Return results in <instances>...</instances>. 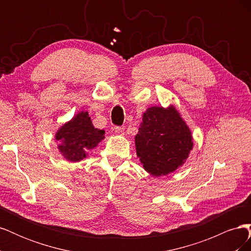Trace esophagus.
Here are the masks:
<instances>
[{
	"mask_svg": "<svg viewBox=\"0 0 251 251\" xmlns=\"http://www.w3.org/2000/svg\"><path fill=\"white\" fill-rule=\"evenodd\" d=\"M125 126H115L114 127V132H115L117 135H125Z\"/></svg>",
	"mask_w": 251,
	"mask_h": 251,
	"instance_id": "obj_1",
	"label": "esophagus"
}]
</instances>
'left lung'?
<instances>
[{"instance_id":"left-lung-1","label":"left lung","mask_w":251,"mask_h":251,"mask_svg":"<svg viewBox=\"0 0 251 251\" xmlns=\"http://www.w3.org/2000/svg\"><path fill=\"white\" fill-rule=\"evenodd\" d=\"M135 144L144 170L158 177L173 173L185 162L193 149V138L174 107H151L143 114Z\"/></svg>"}]
</instances>
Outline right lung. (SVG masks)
I'll list each match as a JSON object with an SVG mask.
<instances>
[{
  "instance_id": "add662e5",
  "label": "right lung",
  "mask_w": 251,
  "mask_h": 251,
  "mask_svg": "<svg viewBox=\"0 0 251 251\" xmlns=\"http://www.w3.org/2000/svg\"><path fill=\"white\" fill-rule=\"evenodd\" d=\"M55 138L67 160L77 162L104 138V131L94 127L88 112H80L59 128Z\"/></svg>"
}]
</instances>
